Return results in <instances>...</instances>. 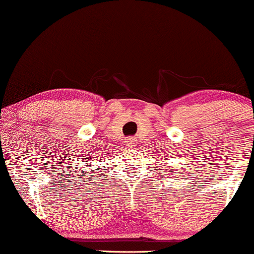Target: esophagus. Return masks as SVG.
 <instances>
[{
	"label": "esophagus",
	"instance_id": "1",
	"mask_svg": "<svg viewBox=\"0 0 254 254\" xmlns=\"http://www.w3.org/2000/svg\"><path fill=\"white\" fill-rule=\"evenodd\" d=\"M135 141H136V140H135L134 137H129V138H128V140H127V144L129 145V147H134V145H135Z\"/></svg>",
	"mask_w": 254,
	"mask_h": 254
}]
</instances>
